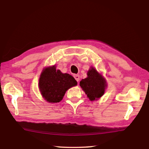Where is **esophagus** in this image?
Listing matches in <instances>:
<instances>
[{
    "label": "esophagus",
    "instance_id": "34e87169",
    "mask_svg": "<svg viewBox=\"0 0 149 149\" xmlns=\"http://www.w3.org/2000/svg\"><path fill=\"white\" fill-rule=\"evenodd\" d=\"M74 78H75V79L76 80L77 82H79V79H80V77H79V75H74Z\"/></svg>",
    "mask_w": 149,
    "mask_h": 149
}]
</instances>
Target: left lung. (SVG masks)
I'll return each instance as SVG.
<instances>
[{
	"label": "left lung",
	"instance_id": "left-lung-1",
	"mask_svg": "<svg viewBox=\"0 0 149 149\" xmlns=\"http://www.w3.org/2000/svg\"><path fill=\"white\" fill-rule=\"evenodd\" d=\"M88 77L80 81V86L90 101L97 100L104 94L107 86L105 80L94 68H90Z\"/></svg>",
	"mask_w": 149,
	"mask_h": 149
}]
</instances>
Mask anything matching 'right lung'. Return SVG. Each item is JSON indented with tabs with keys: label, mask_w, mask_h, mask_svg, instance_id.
Instances as JSON below:
<instances>
[{
	"label": "right lung",
	"mask_w": 149,
	"mask_h": 149,
	"mask_svg": "<svg viewBox=\"0 0 149 149\" xmlns=\"http://www.w3.org/2000/svg\"><path fill=\"white\" fill-rule=\"evenodd\" d=\"M77 81L71 75L63 74L55 66L43 70L39 79V86L41 94L49 103H59L66 91L77 85Z\"/></svg>",
	"instance_id": "right-lung-1"
}]
</instances>
